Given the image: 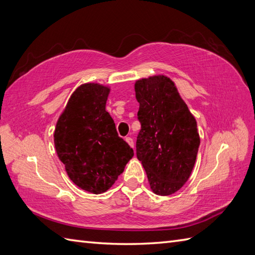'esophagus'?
<instances>
[{"instance_id": "esophagus-1", "label": "esophagus", "mask_w": 255, "mask_h": 255, "mask_svg": "<svg viewBox=\"0 0 255 255\" xmlns=\"http://www.w3.org/2000/svg\"><path fill=\"white\" fill-rule=\"evenodd\" d=\"M126 142L127 143L131 146V147H134V143H133V140H132V138L131 137H126Z\"/></svg>"}]
</instances>
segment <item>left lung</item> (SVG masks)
<instances>
[{
    "label": "left lung",
    "instance_id": "8db88e82",
    "mask_svg": "<svg viewBox=\"0 0 255 255\" xmlns=\"http://www.w3.org/2000/svg\"><path fill=\"white\" fill-rule=\"evenodd\" d=\"M134 91L141 123L137 157L145 169L151 190L170 195L192 173L200 145L197 121L167 76L135 80Z\"/></svg>",
    "mask_w": 255,
    "mask_h": 255
}]
</instances>
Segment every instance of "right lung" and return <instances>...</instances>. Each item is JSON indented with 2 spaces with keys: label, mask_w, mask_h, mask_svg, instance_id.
<instances>
[{
  "label": "right lung",
  "mask_w": 255,
  "mask_h": 255,
  "mask_svg": "<svg viewBox=\"0 0 255 255\" xmlns=\"http://www.w3.org/2000/svg\"><path fill=\"white\" fill-rule=\"evenodd\" d=\"M111 88L87 82L72 93L54 130V145L66 173L82 190L100 194L114 185L133 150L118 137L105 110Z\"/></svg>",
  "instance_id": "1"
}]
</instances>
